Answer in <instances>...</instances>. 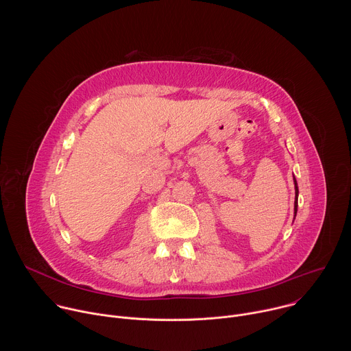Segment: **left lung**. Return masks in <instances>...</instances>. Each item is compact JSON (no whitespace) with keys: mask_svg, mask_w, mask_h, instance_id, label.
<instances>
[{"mask_svg":"<svg viewBox=\"0 0 351 351\" xmlns=\"http://www.w3.org/2000/svg\"><path fill=\"white\" fill-rule=\"evenodd\" d=\"M294 189H295V198H294V214H297V198H298V187H297V182L294 179Z\"/></svg>","mask_w":351,"mask_h":351,"instance_id":"left-lung-1","label":"left lung"}]
</instances>
